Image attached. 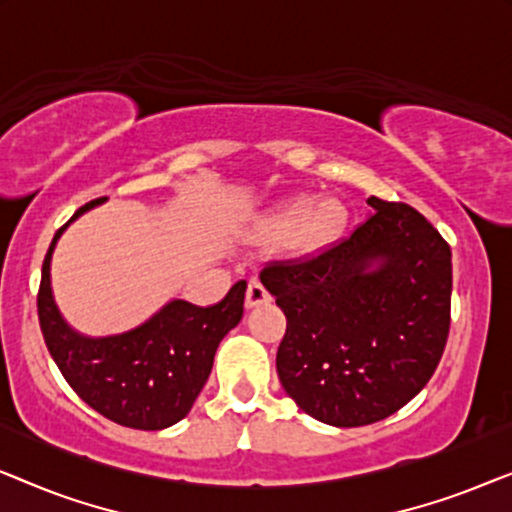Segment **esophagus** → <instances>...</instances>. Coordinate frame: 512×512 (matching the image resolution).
<instances>
[{"instance_id": "obj_1", "label": "esophagus", "mask_w": 512, "mask_h": 512, "mask_svg": "<svg viewBox=\"0 0 512 512\" xmlns=\"http://www.w3.org/2000/svg\"><path fill=\"white\" fill-rule=\"evenodd\" d=\"M270 293L265 286L258 282V279H251L249 286H247V298H244V303H247V307H258L263 303H270Z\"/></svg>"}]
</instances>
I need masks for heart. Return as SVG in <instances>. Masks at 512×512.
<instances>
[{"label":"heart","instance_id":"b5f03b06","mask_svg":"<svg viewBox=\"0 0 512 512\" xmlns=\"http://www.w3.org/2000/svg\"><path fill=\"white\" fill-rule=\"evenodd\" d=\"M347 223V212L335 198L310 200L307 195L284 200L265 219L268 233L289 230V249L296 254H310L326 247L342 233Z\"/></svg>","mask_w":512,"mask_h":512}]
</instances>
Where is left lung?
I'll return each mask as SVG.
<instances>
[{
    "instance_id": "8db88e82",
    "label": "left lung",
    "mask_w": 512,
    "mask_h": 512,
    "mask_svg": "<svg viewBox=\"0 0 512 512\" xmlns=\"http://www.w3.org/2000/svg\"><path fill=\"white\" fill-rule=\"evenodd\" d=\"M368 205L375 212L345 240L261 270L286 314L279 382L331 426L401 410L436 373L450 333V244L405 202Z\"/></svg>"
}]
</instances>
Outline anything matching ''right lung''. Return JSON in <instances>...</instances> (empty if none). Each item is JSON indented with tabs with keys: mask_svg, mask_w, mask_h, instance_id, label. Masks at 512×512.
Listing matches in <instances>:
<instances>
[{
	"mask_svg": "<svg viewBox=\"0 0 512 512\" xmlns=\"http://www.w3.org/2000/svg\"><path fill=\"white\" fill-rule=\"evenodd\" d=\"M104 200L83 205L69 223ZM69 223L55 233L41 265L37 310L48 352L81 401L111 422L142 431L177 424L205 387L223 335L240 324L247 282H237L216 305L172 300L128 333L86 338L62 319L51 291V256Z\"/></svg>",
	"mask_w": 512,
	"mask_h": 512,
	"instance_id": "right-lung-1",
	"label": "right lung"
}]
</instances>
